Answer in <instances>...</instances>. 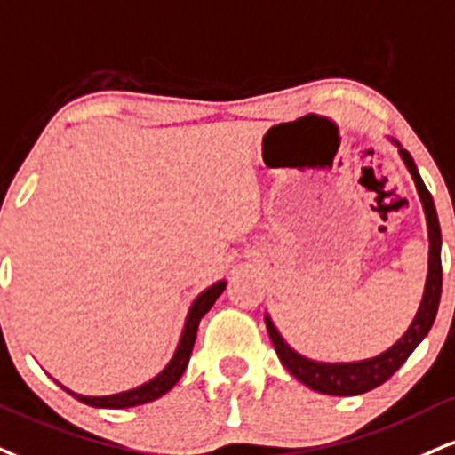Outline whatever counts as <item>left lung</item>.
I'll use <instances>...</instances> for the list:
<instances>
[{"instance_id": "obj_1", "label": "left lung", "mask_w": 455, "mask_h": 455, "mask_svg": "<svg viewBox=\"0 0 455 455\" xmlns=\"http://www.w3.org/2000/svg\"><path fill=\"white\" fill-rule=\"evenodd\" d=\"M398 146L401 158L407 165L409 173H411L415 188H418L421 205H424L426 222H428V239H430V251H428V277H426V288L424 297H421L419 309L415 314L411 326L407 328V332L398 339L390 349H386L384 354L375 355V358L360 360V363H315V360L305 358L299 352H294L292 347L283 341L277 328L273 326L271 317L265 315L267 331L275 347L277 355H280L282 364L297 377L299 381H303L305 386L311 390L331 394V396H355V394H364L369 390H375L377 386H381L384 381L396 373L398 369L404 364V360L411 355L415 347L419 346L421 339L428 335V331L435 324L436 309H439L441 300V286H443V269H441V227H439V216H436L435 201L432 195L426 188L424 180L419 178L418 167H415L411 155H409L404 148H401L396 140H392Z\"/></svg>"}]
</instances>
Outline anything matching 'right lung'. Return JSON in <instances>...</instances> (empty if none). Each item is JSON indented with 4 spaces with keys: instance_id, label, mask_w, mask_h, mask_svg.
<instances>
[{
    "instance_id": "obj_1",
    "label": "right lung",
    "mask_w": 455,
    "mask_h": 455,
    "mask_svg": "<svg viewBox=\"0 0 455 455\" xmlns=\"http://www.w3.org/2000/svg\"><path fill=\"white\" fill-rule=\"evenodd\" d=\"M227 288V282H216L213 286H210L199 297L195 299V303L190 305L188 315H186V324L182 331V337H180L178 349H175L173 358L169 360V364L161 371L156 377H152L150 381H146L144 386L133 387V390L127 392H118L112 394V396H82V394H76L68 390V387L61 386L65 392H69L76 401L91 404V407H100V409H127V407H138V404H146L161 398L163 394H167L172 387L178 384V379L182 377V373L188 366L190 354H193L195 347V339H196V328H199L201 317H204L207 311L212 309V305L216 303V299L220 297Z\"/></svg>"
}]
</instances>
